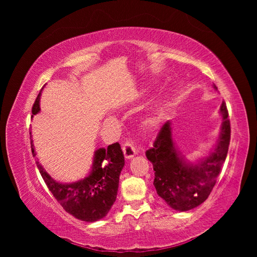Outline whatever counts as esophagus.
I'll return each mask as SVG.
<instances>
[{"mask_svg":"<svg viewBox=\"0 0 257 257\" xmlns=\"http://www.w3.org/2000/svg\"><path fill=\"white\" fill-rule=\"evenodd\" d=\"M122 150H123V153H124V157H125L126 160H131L132 158H134L135 155L137 154L136 148L134 147L133 144H132V143L128 142V141L124 143Z\"/></svg>","mask_w":257,"mask_h":257,"instance_id":"obj_1","label":"esophagus"}]
</instances>
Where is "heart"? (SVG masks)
Listing matches in <instances>:
<instances>
[{"mask_svg": "<svg viewBox=\"0 0 257 257\" xmlns=\"http://www.w3.org/2000/svg\"><path fill=\"white\" fill-rule=\"evenodd\" d=\"M165 102H166V99L165 98H162L160 102L157 103V105L154 106V108H153L151 111L146 113L143 116L141 123H142V126L144 128H150V127L154 126L155 124H157L158 119H159V113H160L162 108L164 107Z\"/></svg>", "mask_w": 257, "mask_h": 257, "instance_id": "heart-1", "label": "heart"}]
</instances>
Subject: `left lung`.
Returning <instances> with one entry per match:
<instances>
[{"instance_id":"1","label":"left lung","mask_w":257,"mask_h":257,"mask_svg":"<svg viewBox=\"0 0 257 257\" xmlns=\"http://www.w3.org/2000/svg\"><path fill=\"white\" fill-rule=\"evenodd\" d=\"M213 88L217 90L215 85ZM222 124L219 138L212 150L204 158L188 161L178 150L173 138L172 122L162 126L153 148L146 152L154 170L158 195L177 211H189L208 198L226 159L230 141V123L224 102L220 107Z\"/></svg>"}]
</instances>
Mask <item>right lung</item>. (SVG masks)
<instances>
[{
	"mask_svg": "<svg viewBox=\"0 0 257 257\" xmlns=\"http://www.w3.org/2000/svg\"><path fill=\"white\" fill-rule=\"evenodd\" d=\"M40 100L41 93L33 105V115L41 111ZM31 148L35 158L36 152L32 139ZM36 165L49 191L66 212L84 222H96L107 215L115 201L119 178L124 166V155L118 143L109 145L107 149L98 148L93 157L90 174L72 183L54 180L37 159Z\"/></svg>",
	"mask_w": 257,
	"mask_h": 257,
	"instance_id": "1",
	"label": "right lung"
}]
</instances>
